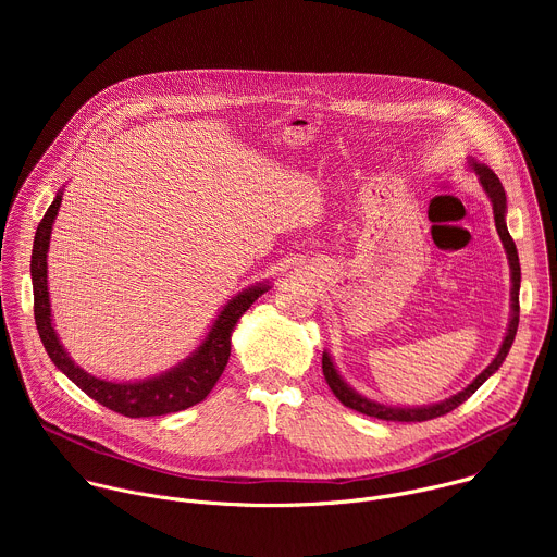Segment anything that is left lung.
I'll use <instances>...</instances> for the list:
<instances>
[{"label":"left lung","mask_w":557,"mask_h":557,"mask_svg":"<svg viewBox=\"0 0 557 557\" xmlns=\"http://www.w3.org/2000/svg\"><path fill=\"white\" fill-rule=\"evenodd\" d=\"M469 168L475 172V176H479L481 185H483V191L487 194L490 202H492V209H494V220H496V228H498V235L503 240V247H505V253H507V260H509V271H511V317H509V326H507V335L500 344V350L498 355L494 357V361L475 376L465 389H460L458 394L449 396V399L445 401H438V404H432V406H419V408H406V406H385V404H379V401H372L368 399V396L359 394L355 387H350L344 376L337 372L331 355L324 350L322 355V370H324V376H326V383L331 385L333 394L337 396V399L350 408V410H357L361 414H368V417H374V419H383V421H430V419H436V417H443L447 412H451L454 408H458L462 401H467L469 396L479 389L505 361V357L509 355V348L516 339V331H518V322H520V262H518V249L511 240L509 235V228H507V222H505V215H507V196H505V189H503V183L498 181V176L483 163L473 161V158H469Z\"/></svg>","instance_id":"1"}]
</instances>
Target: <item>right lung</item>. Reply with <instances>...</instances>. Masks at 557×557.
Returning a JSON list of instances; mask_svg holds the SVG:
<instances>
[{
    "label": "right lung",
    "mask_w": 557,
    "mask_h": 557,
    "mask_svg": "<svg viewBox=\"0 0 557 557\" xmlns=\"http://www.w3.org/2000/svg\"><path fill=\"white\" fill-rule=\"evenodd\" d=\"M61 198H63V189L57 191L52 205L48 207L44 220L37 226L33 258H30L35 322H37L41 344L48 357L52 359V363L74 385H78L88 396H92L95 401L129 419L163 417V414L181 412L200 404L213 389L215 381L226 368V361L231 355V335L235 324L240 322V317L251 308V304L271 288V284L258 282L233 295L218 312L200 346L189 357L178 361L174 368L140 381L99 379L72 361L63 344L59 342L52 324L50 295H48V247H50L52 224L61 207Z\"/></svg>",
    "instance_id": "1"
}]
</instances>
